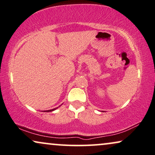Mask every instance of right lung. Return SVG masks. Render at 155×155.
<instances>
[{
    "label": "right lung",
    "mask_w": 155,
    "mask_h": 155,
    "mask_svg": "<svg viewBox=\"0 0 155 155\" xmlns=\"http://www.w3.org/2000/svg\"><path fill=\"white\" fill-rule=\"evenodd\" d=\"M57 108H54V109H51V110H45V111H43V112H51V111H54V110H56Z\"/></svg>",
    "instance_id": "add662e5"
}]
</instances>
